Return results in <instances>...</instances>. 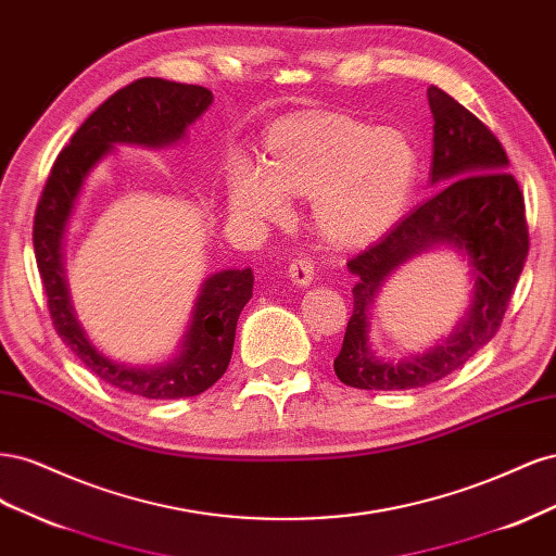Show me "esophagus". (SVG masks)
<instances>
[{
  "instance_id": "obj_1",
  "label": "esophagus",
  "mask_w": 556,
  "mask_h": 556,
  "mask_svg": "<svg viewBox=\"0 0 556 556\" xmlns=\"http://www.w3.org/2000/svg\"><path fill=\"white\" fill-rule=\"evenodd\" d=\"M313 260L308 255H301V257H294L290 262V278L301 285V288H306V285H311L313 280Z\"/></svg>"
}]
</instances>
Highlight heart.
<instances>
[{
	"instance_id": "heart-1",
	"label": "heart",
	"mask_w": 556,
	"mask_h": 556,
	"mask_svg": "<svg viewBox=\"0 0 556 556\" xmlns=\"http://www.w3.org/2000/svg\"><path fill=\"white\" fill-rule=\"evenodd\" d=\"M266 148V166H233V211L252 220H282L290 211L285 192L313 197L315 227L341 245L364 243L390 227L417 178V153L406 134L348 115L282 123Z\"/></svg>"
}]
</instances>
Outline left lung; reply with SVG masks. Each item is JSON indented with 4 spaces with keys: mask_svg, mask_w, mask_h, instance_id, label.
I'll return each instance as SVG.
<instances>
[{
    "mask_svg": "<svg viewBox=\"0 0 556 556\" xmlns=\"http://www.w3.org/2000/svg\"><path fill=\"white\" fill-rule=\"evenodd\" d=\"M427 94L433 113L431 182L441 188L348 262L357 285L333 371L357 390H415L457 371L501 329L529 252L525 194L501 141L441 88L431 86ZM433 244H454L469 255L477 278L469 317L427 356L382 363L367 350V308L394 267Z\"/></svg>",
    "mask_w": 556,
    "mask_h": 556,
    "instance_id": "obj_1",
    "label": "left lung"
}]
</instances>
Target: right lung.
I'll use <instances>...</instances> for the list:
<instances>
[{
	"mask_svg": "<svg viewBox=\"0 0 556 556\" xmlns=\"http://www.w3.org/2000/svg\"><path fill=\"white\" fill-rule=\"evenodd\" d=\"M213 102L211 90L164 78H139L111 94L62 148L35 213V257L48 313L80 364L117 390L146 399H180L206 392L227 371L237 323L252 296L250 268L211 276L194 304L180 355L160 368H131L106 359L76 323L62 268V237L83 180L113 143L166 146L178 141Z\"/></svg>",
	"mask_w": 556,
	"mask_h": 556,
	"instance_id": "1",
	"label": "right lung"
}]
</instances>
